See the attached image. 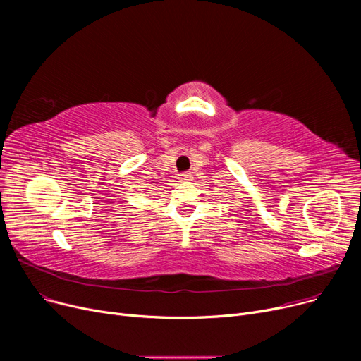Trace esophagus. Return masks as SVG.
Here are the masks:
<instances>
[{
    "instance_id": "1",
    "label": "esophagus",
    "mask_w": 361,
    "mask_h": 361,
    "mask_svg": "<svg viewBox=\"0 0 361 361\" xmlns=\"http://www.w3.org/2000/svg\"><path fill=\"white\" fill-rule=\"evenodd\" d=\"M181 181H188V180H192V174L190 173H184V174H180V177H178Z\"/></svg>"
}]
</instances>
